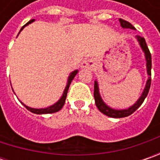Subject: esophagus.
<instances>
[{
    "instance_id": "obj_1",
    "label": "esophagus",
    "mask_w": 160,
    "mask_h": 160,
    "mask_svg": "<svg viewBox=\"0 0 160 160\" xmlns=\"http://www.w3.org/2000/svg\"><path fill=\"white\" fill-rule=\"evenodd\" d=\"M92 66V61L91 60H84L83 63H82V68H89Z\"/></svg>"
}]
</instances>
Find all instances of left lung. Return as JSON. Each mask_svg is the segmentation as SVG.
I'll return each instance as SVG.
<instances>
[{
	"label": "left lung",
	"instance_id": "left-lung-1",
	"mask_svg": "<svg viewBox=\"0 0 160 160\" xmlns=\"http://www.w3.org/2000/svg\"><path fill=\"white\" fill-rule=\"evenodd\" d=\"M119 22L121 27L123 28H131V29H135L133 28L131 23H129L126 20H124L122 18H119ZM137 40H138L140 45L142 47V51L144 52L145 54V58H146V62H147V73L149 75V78H148V81L146 83V86H145L144 91L142 92V94L141 95L140 99L136 102V103H134L132 105V107H130L127 109H121V110H118V109H113L111 108H109L108 106H107L102 99L101 98V95H100V92H99V87H98V83L97 82H94V92H93V95H94V100H95V104L98 109L103 113L104 115H106L108 117H110V118H125V117H127V116H130L131 114H132L137 108H138L142 104V102H144L145 98L147 97L148 93H149V91H150V87H151V54L150 52V50L147 46V43L145 42V39L143 37H141L137 35L136 36Z\"/></svg>",
	"mask_w": 160,
	"mask_h": 160
}]
</instances>
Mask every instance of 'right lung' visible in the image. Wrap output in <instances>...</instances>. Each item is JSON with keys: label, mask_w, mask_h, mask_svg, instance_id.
I'll list each match as a JSON object with an SVG mask.
<instances>
[{"label": "right lung", "mask_w": 160, "mask_h": 160, "mask_svg": "<svg viewBox=\"0 0 160 160\" xmlns=\"http://www.w3.org/2000/svg\"><path fill=\"white\" fill-rule=\"evenodd\" d=\"M34 19H31L30 21H28L25 26H23L22 28L20 29V31H21L23 28H25L26 26H28L29 24H31L32 22H34ZM77 72L78 70H75L74 72H72L70 74V76L68 77V84H67V86H66V88L64 90V92H63V95L61 96V98L58 100V102H56L54 105L52 106H50V107L46 108H30L28 107V106H26L24 103H22L25 107L28 108L29 111H31V112H33L34 114H50V113H55V112H58L59 111L62 107L64 106L65 104V101H66V98H67V94H68V88H69V85H70L71 82H72V80L74 79V77L77 74Z\"/></svg>", "instance_id": "right-lung-1"}]
</instances>
